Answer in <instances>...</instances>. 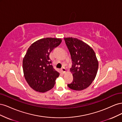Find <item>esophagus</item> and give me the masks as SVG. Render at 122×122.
<instances>
[{"label":"esophagus","mask_w":122,"mask_h":122,"mask_svg":"<svg viewBox=\"0 0 122 122\" xmlns=\"http://www.w3.org/2000/svg\"><path fill=\"white\" fill-rule=\"evenodd\" d=\"M61 72L63 73H65L66 72V69L64 68V67H62L61 69Z\"/></svg>","instance_id":"esophagus-1"}]
</instances>
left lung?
I'll return each instance as SVG.
<instances>
[{
	"label": "left lung",
	"instance_id": "left-lung-1",
	"mask_svg": "<svg viewBox=\"0 0 122 122\" xmlns=\"http://www.w3.org/2000/svg\"><path fill=\"white\" fill-rule=\"evenodd\" d=\"M72 61L70 71L73 82L68 87L81 91L89 86L95 79L98 69V61L93 49L82 41L73 38H64Z\"/></svg>",
	"mask_w": 122,
	"mask_h": 122
}]
</instances>
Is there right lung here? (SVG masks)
Here are the masks:
<instances>
[{"mask_svg":"<svg viewBox=\"0 0 122 122\" xmlns=\"http://www.w3.org/2000/svg\"><path fill=\"white\" fill-rule=\"evenodd\" d=\"M61 42V39H40L28 48L23 60L24 77L32 89L44 93L52 88L60 75L52 66L50 52Z\"/></svg>","mask_w":122,"mask_h":122,"instance_id":"1","label":"right lung"}]
</instances>
